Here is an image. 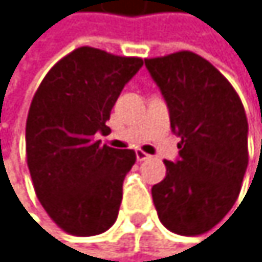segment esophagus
Wrapping results in <instances>:
<instances>
[{
    "label": "esophagus",
    "mask_w": 262,
    "mask_h": 262,
    "mask_svg": "<svg viewBox=\"0 0 262 262\" xmlns=\"http://www.w3.org/2000/svg\"><path fill=\"white\" fill-rule=\"evenodd\" d=\"M135 154H137V160H138V161H144V160L150 158V155L146 154V152H143V150H137Z\"/></svg>",
    "instance_id": "esophagus-1"
}]
</instances>
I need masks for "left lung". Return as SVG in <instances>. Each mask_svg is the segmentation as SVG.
I'll return each instance as SVG.
<instances>
[{
	"instance_id": "obj_1",
	"label": "left lung",
	"mask_w": 262,
	"mask_h": 262,
	"mask_svg": "<svg viewBox=\"0 0 262 262\" xmlns=\"http://www.w3.org/2000/svg\"><path fill=\"white\" fill-rule=\"evenodd\" d=\"M144 65L182 138L179 158L164 160L166 177L152 186L161 224L195 236L217 225L234 205L249 164V124L231 83L200 55L180 51Z\"/></svg>"
}]
</instances>
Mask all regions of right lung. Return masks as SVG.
Instances as JSON below:
<instances>
[{
	"instance_id": "add662e5",
	"label": "right lung",
	"mask_w": 262,
	"mask_h": 262,
	"mask_svg": "<svg viewBox=\"0 0 262 262\" xmlns=\"http://www.w3.org/2000/svg\"><path fill=\"white\" fill-rule=\"evenodd\" d=\"M143 60L82 46L41 80L26 121V157L37 197L49 217L74 236L108 230L119 211L134 150L101 144L110 112Z\"/></svg>"
}]
</instances>
